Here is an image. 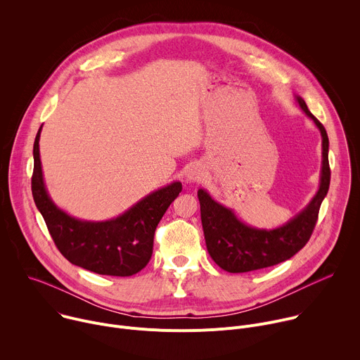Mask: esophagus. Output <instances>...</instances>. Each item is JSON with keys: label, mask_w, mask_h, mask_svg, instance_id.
Returning a JSON list of instances; mask_svg holds the SVG:
<instances>
[{"label": "esophagus", "mask_w": 360, "mask_h": 360, "mask_svg": "<svg viewBox=\"0 0 360 360\" xmlns=\"http://www.w3.org/2000/svg\"><path fill=\"white\" fill-rule=\"evenodd\" d=\"M186 178L191 182H200L203 178V169L200 167H191L186 172Z\"/></svg>", "instance_id": "1"}]
</instances>
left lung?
I'll use <instances>...</instances> for the list:
<instances>
[{
	"label": "left lung",
	"instance_id": "1",
	"mask_svg": "<svg viewBox=\"0 0 360 360\" xmlns=\"http://www.w3.org/2000/svg\"><path fill=\"white\" fill-rule=\"evenodd\" d=\"M299 107L319 128L322 135V172L321 186L307 207L283 226L258 229L245 225L235 214L211 198L205 191H198L200 219L208 252L215 264L226 272L242 274L278 265L299 252L315 229L322 200L330 184L329 138L325 127L307 110L306 102L296 96Z\"/></svg>",
	"mask_w": 360,
	"mask_h": 360
}]
</instances>
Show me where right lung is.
<instances>
[{"label": "right lung", "instance_id": "1", "mask_svg": "<svg viewBox=\"0 0 360 360\" xmlns=\"http://www.w3.org/2000/svg\"><path fill=\"white\" fill-rule=\"evenodd\" d=\"M41 128L34 142L31 189L58 250L72 265L99 275L131 276L143 269L152 256L155 229L182 191V184L172 182L146 195L115 219L89 222L72 218L60 210L46 192L39 160Z\"/></svg>", "mask_w": 360, "mask_h": 360}]
</instances>
